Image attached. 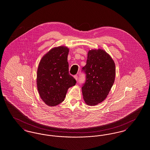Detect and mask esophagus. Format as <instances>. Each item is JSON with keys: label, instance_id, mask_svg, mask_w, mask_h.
Returning <instances> with one entry per match:
<instances>
[{"label": "esophagus", "instance_id": "34e87169", "mask_svg": "<svg viewBox=\"0 0 150 150\" xmlns=\"http://www.w3.org/2000/svg\"><path fill=\"white\" fill-rule=\"evenodd\" d=\"M74 78H75V79L76 80H78V75H74Z\"/></svg>", "mask_w": 150, "mask_h": 150}]
</instances>
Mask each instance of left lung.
Masks as SVG:
<instances>
[{
    "label": "left lung",
    "instance_id": "left-lung-1",
    "mask_svg": "<svg viewBox=\"0 0 150 150\" xmlns=\"http://www.w3.org/2000/svg\"><path fill=\"white\" fill-rule=\"evenodd\" d=\"M82 69L86 74V81L81 88L84 101L88 105H96L106 99L114 84L115 63L103 50H91Z\"/></svg>",
    "mask_w": 150,
    "mask_h": 150
}]
</instances>
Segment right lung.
Here are the masks:
<instances>
[{
    "mask_svg": "<svg viewBox=\"0 0 150 150\" xmlns=\"http://www.w3.org/2000/svg\"><path fill=\"white\" fill-rule=\"evenodd\" d=\"M69 49L59 46L50 50L42 57L37 72V86L43 102L54 107L64 100L67 90L76 84L69 72Z\"/></svg>",
    "mask_w": 150,
    "mask_h": 150,
    "instance_id": "right-lung-1",
    "label": "right lung"
}]
</instances>
